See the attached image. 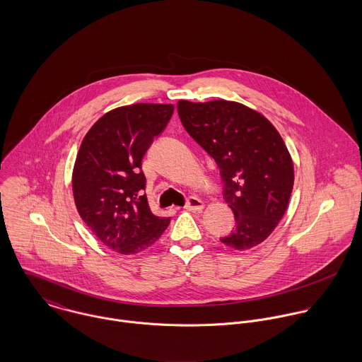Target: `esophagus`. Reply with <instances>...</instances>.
<instances>
[{"instance_id": "1", "label": "esophagus", "mask_w": 362, "mask_h": 362, "mask_svg": "<svg viewBox=\"0 0 362 362\" xmlns=\"http://www.w3.org/2000/svg\"><path fill=\"white\" fill-rule=\"evenodd\" d=\"M204 207H205V204L199 198H195V197H191L185 205V209H188L189 211H201Z\"/></svg>"}]
</instances>
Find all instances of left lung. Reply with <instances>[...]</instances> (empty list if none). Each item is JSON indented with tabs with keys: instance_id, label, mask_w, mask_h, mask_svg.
Returning a JSON list of instances; mask_svg holds the SVG:
<instances>
[{
	"instance_id": "left-lung-1",
	"label": "left lung",
	"mask_w": 362,
	"mask_h": 362,
	"mask_svg": "<svg viewBox=\"0 0 362 362\" xmlns=\"http://www.w3.org/2000/svg\"><path fill=\"white\" fill-rule=\"evenodd\" d=\"M187 132L220 168L223 197L235 230L220 238L244 251L263 243L284 216L294 185L291 156L277 129L260 112L235 102L177 104Z\"/></svg>"
}]
</instances>
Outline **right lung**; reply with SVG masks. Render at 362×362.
I'll return each instance as SVG.
<instances>
[{"label": "right lung", "mask_w": 362, "mask_h": 362, "mask_svg": "<svg viewBox=\"0 0 362 362\" xmlns=\"http://www.w3.org/2000/svg\"><path fill=\"white\" fill-rule=\"evenodd\" d=\"M173 104L138 103L105 112L82 141L72 173L76 209L112 251L134 255L152 247L170 224L148 204L142 158L167 127Z\"/></svg>", "instance_id": "add662e5"}]
</instances>
